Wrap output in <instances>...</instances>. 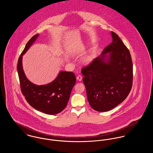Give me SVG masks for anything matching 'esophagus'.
Segmentation results:
<instances>
[{"label":"esophagus","mask_w":153,"mask_h":153,"mask_svg":"<svg viewBox=\"0 0 153 153\" xmlns=\"http://www.w3.org/2000/svg\"><path fill=\"white\" fill-rule=\"evenodd\" d=\"M82 79V76L81 75H78L77 76H76V79L79 81H81Z\"/></svg>","instance_id":"esophagus-1"}]
</instances>
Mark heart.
<instances>
[{
    "instance_id": "heart-1",
    "label": "heart",
    "mask_w": 153,
    "mask_h": 153,
    "mask_svg": "<svg viewBox=\"0 0 153 153\" xmlns=\"http://www.w3.org/2000/svg\"><path fill=\"white\" fill-rule=\"evenodd\" d=\"M92 60V56H88L87 55L84 58V61L85 62H89V61H91Z\"/></svg>"
}]
</instances>
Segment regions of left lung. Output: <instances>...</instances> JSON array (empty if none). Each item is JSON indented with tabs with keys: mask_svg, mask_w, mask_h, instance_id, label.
<instances>
[{
	"mask_svg": "<svg viewBox=\"0 0 153 153\" xmlns=\"http://www.w3.org/2000/svg\"><path fill=\"white\" fill-rule=\"evenodd\" d=\"M112 42L98 56L81 69L90 106L95 111L113 109L128 95L132 86L131 54L118 35L111 32ZM109 52L107 63L105 54Z\"/></svg>",
	"mask_w": 153,
	"mask_h": 153,
	"instance_id": "left-lung-1",
	"label": "left lung"
}]
</instances>
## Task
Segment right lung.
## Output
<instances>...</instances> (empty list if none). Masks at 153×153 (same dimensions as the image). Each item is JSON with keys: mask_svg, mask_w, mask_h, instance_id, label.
I'll use <instances>...</instances> for the list:
<instances>
[{"mask_svg": "<svg viewBox=\"0 0 153 153\" xmlns=\"http://www.w3.org/2000/svg\"><path fill=\"white\" fill-rule=\"evenodd\" d=\"M38 36V34H36L31 38L19 58L17 70L20 87L30 106L45 114L54 115L65 109L75 84L76 77L72 72L61 71L53 82L45 85H35L26 78L22 68V56Z\"/></svg>", "mask_w": 153, "mask_h": 153, "instance_id": "1", "label": "right lung"}]
</instances>
